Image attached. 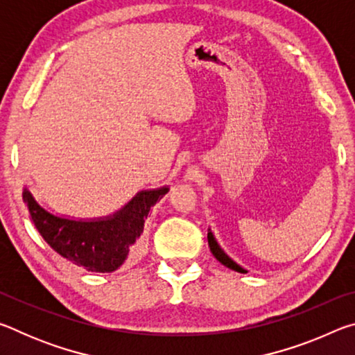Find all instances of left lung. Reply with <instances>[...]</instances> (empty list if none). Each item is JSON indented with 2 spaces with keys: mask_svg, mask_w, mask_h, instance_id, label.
<instances>
[{
  "mask_svg": "<svg viewBox=\"0 0 355 355\" xmlns=\"http://www.w3.org/2000/svg\"><path fill=\"white\" fill-rule=\"evenodd\" d=\"M208 244H209V250H211V254L216 257V260H219L222 264H224V266L233 269V271H236V272H245L241 266H238V264H236L235 261H233L232 258H228V257L225 255V252L219 248L218 243H216V239H214L211 232H208Z\"/></svg>",
  "mask_w": 355,
  "mask_h": 355,
  "instance_id": "obj_1",
  "label": "left lung"
}]
</instances>
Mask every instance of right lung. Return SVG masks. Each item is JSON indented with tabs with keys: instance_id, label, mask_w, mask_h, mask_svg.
<instances>
[{
	"instance_id": "right-lung-1",
	"label": "right lung",
	"mask_w": 355,
	"mask_h": 355,
	"mask_svg": "<svg viewBox=\"0 0 355 355\" xmlns=\"http://www.w3.org/2000/svg\"><path fill=\"white\" fill-rule=\"evenodd\" d=\"M167 188L139 192L122 211L106 220H70L56 218L23 192L31 219L50 248L91 272H112L142 252L144 224Z\"/></svg>"
}]
</instances>
